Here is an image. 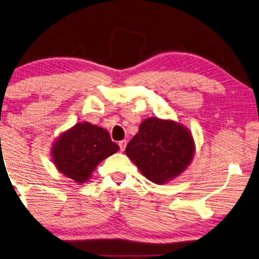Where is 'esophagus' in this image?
Returning a JSON list of instances; mask_svg holds the SVG:
<instances>
[{
    "mask_svg": "<svg viewBox=\"0 0 259 259\" xmlns=\"http://www.w3.org/2000/svg\"><path fill=\"white\" fill-rule=\"evenodd\" d=\"M118 146H119L120 151H124V149H125V147H126V141L125 140L120 141V142H118Z\"/></svg>",
    "mask_w": 259,
    "mask_h": 259,
    "instance_id": "1",
    "label": "esophagus"
}]
</instances>
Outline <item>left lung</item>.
I'll list each match as a JSON object with an SVG mask.
<instances>
[{
  "label": "left lung",
  "mask_w": 259,
  "mask_h": 259,
  "mask_svg": "<svg viewBox=\"0 0 259 259\" xmlns=\"http://www.w3.org/2000/svg\"><path fill=\"white\" fill-rule=\"evenodd\" d=\"M125 153L148 180L165 184L191 163L194 143L191 134L173 120L148 118Z\"/></svg>",
  "instance_id": "obj_1"
}]
</instances>
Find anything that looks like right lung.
Masks as SVG:
<instances>
[{"mask_svg":"<svg viewBox=\"0 0 259 259\" xmlns=\"http://www.w3.org/2000/svg\"><path fill=\"white\" fill-rule=\"evenodd\" d=\"M118 150L109 133L91 123H78L54 144L53 161L67 178L84 184L99 162Z\"/></svg>","mask_w":259,"mask_h":259,"instance_id":"obj_1","label":"right lung"}]
</instances>
